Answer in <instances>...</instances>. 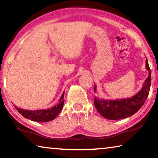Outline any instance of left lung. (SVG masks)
<instances>
[{"mask_svg":"<svg viewBox=\"0 0 158 158\" xmlns=\"http://www.w3.org/2000/svg\"><path fill=\"white\" fill-rule=\"evenodd\" d=\"M146 68L149 73L148 78L144 81L142 89L132 98L110 100L95 97V106L102 116L109 120H120L132 116L139 110L148 98L151 87V74L147 58ZM94 92H96L95 85H94Z\"/></svg>","mask_w":158,"mask_h":158,"instance_id":"obj_1","label":"left lung"}]
</instances>
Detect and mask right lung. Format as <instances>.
Masks as SVG:
<instances>
[{
    "mask_svg": "<svg viewBox=\"0 0 158 158\" xmlns=\"http://www.w3.org/2000/svg\"><path fill=\"white\" fill-rule=\"evenodd\" d=\"M64 94H65V92L63 93L59 100V103L58 105L47 109H39V110L31 111L18 108L16 105H15V107L19 111V113L22 115L23 117H25L26 118L31 120V121L35 122H48L55 119L60 112L64 105Z\"/></svg>",
    "mask_w": 158,
    "mask_h": 158,
    "instance_id": "obj_1",
    "label": "right lung"
}]
</instances>
